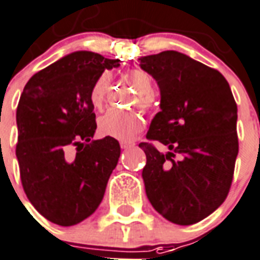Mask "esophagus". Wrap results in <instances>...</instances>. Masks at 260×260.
I'll use <instances>...</instances> for the list:
<instances>
[{"mask_svg":"<svg viewBox=\"0 0 260 260\" xmlns=\"http://www.w3.org/2000/svg\"><path fill=\"white\" fill-rule=\"evenodd\" d=\"M119 145H120V147H122V149H130V147L134 146L136 143L132 142V141H120Z\"/></svg>","mask_w":260,"mask_h":260,"instance_id":"obj_1","label":"esophagus"}]
</instances>
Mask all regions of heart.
I'll use <instances>...</instances> for the list:
<instances>
[{
  "label": "heart",
  "mask_w": 260,
  "mask_h": 260,
  "mask_svg": "<svg viewBox=\"0 0 260 260\" xmlns=\"http://www.w3.org/2000/svg\"><path fill=\"white\" fill-rule=\"evenodd\" d=\"M128 79L138 90L136 103H138L142 109L150 110L154 106V96L151 94L153 80L149 74L142 70H132L128 72ZM109 83L110 74L102 72L91 86L90 101L96 109H101L105 102ZM98 127L103 136L120 141H130L143 128V117L137 110L111 109L99 118Z\"/></svg>",
  "instance_id": "heart-1"
}]
</instances>
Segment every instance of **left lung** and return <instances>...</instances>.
<instances>
[{
	"instance_id": "obj_1",
	"label": "left lung",
	"mask_w": 260,
	"mask_h": 260,
	"mask_svg": "<svg viewBox=\"0 0 260 260\" xmlns=\"http://www.w3.org/2000/svg\"><path fill=\"white\" fill-rule=\"evenodd\" d=\"M141 68L157 80L161 111L146 134L166 153L141 142L146 196L166 220L190 225L227 199L239 151L238 106L217 70L176 51L141 57Z\"/></svg>"
}]
</instances>
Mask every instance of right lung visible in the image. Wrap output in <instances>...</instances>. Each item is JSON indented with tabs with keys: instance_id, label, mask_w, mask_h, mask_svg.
<instances>
[{
	"instance_id": "1",
	"label": "right lung",
	"mask_w": 260,
	"mask_h": 260,
	"mask_svg": "<svg viewBox=\"0 0 260 260\" xmlns=\"http://www.w3.org/2000/svg\"><path fill=\"white\" fill-rule=\"evenodd\" d=\"M118 66L95 52H74L33 75L20 98L16 155L22 188L57 225H75L96 211L118 164L117 140H92L90 101L95 79Z\"/></svg>"
}]
</instances>
